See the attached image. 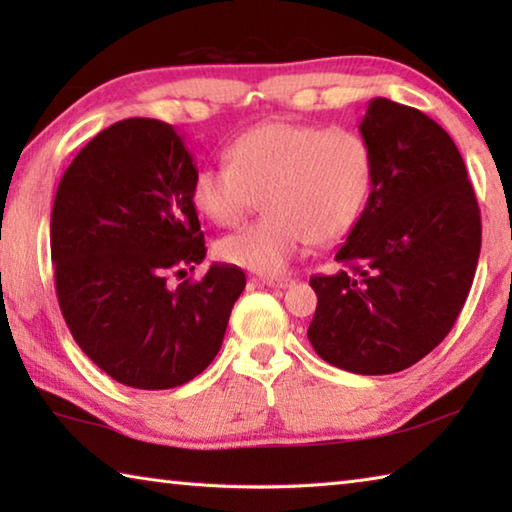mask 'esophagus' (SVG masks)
<instances>
[{"label": "esophagus", "mask_w": 512, "mask_h": 512, "mask_svg": "<svg viewBox=\"0 0 512 512\" xmlns=\"http://www.w3.org/2000/svg\"><path fill=\"white\" fill-rule=\"evenodd\" d=\"M259 282H262L264 287H271V289H289V287H293V284H296L293 277H262Z\"/></svg>", "instance_id": "34e87169"}]
</instances>
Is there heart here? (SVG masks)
Listing matches in <instances>:
<instances>
[{
	"mask_svg": "<svg viewBox=\"0 0 512 512\" xmlns=\"http://www.w3.org/2000/svg\"><path fill=\"white\" fill-rule=\"evenodd\" d=\"M228 164L196 173L192 203L205 219L235 228L259 207L266 216L223 237V262L280 275L311 241L334 244L348 235L372 189L366 137L345 126L323 128L271 119L228 146Z\"/></svg>",
	"mask_w": 512,
	"mask_h": 512,
	"instance_id": "obj_1",
	"label": "heart"
}]
</instances>
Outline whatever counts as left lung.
Masks as SVG:
<instances>
[{"instance_id": "obj_1", "label": "left lung", "mask_w": 512, "mask_h": 512, "mask_svg": "<svg viewBox=\"0 0 512 512\" xmlns=\"http://www.w3.org/2000/svg\"><path fill=\"white\" fill-rule=\"evenodd\" d=\"M372 189L343 268L309 280L307 336L320 359L357 375L418 363L454 327L481 253V212L452 137L424 112L377 97L359 126Z\"/></svg>"}]
</instances>
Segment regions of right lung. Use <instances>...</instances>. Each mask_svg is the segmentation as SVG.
I'll use <instances>...</instances> for the list:
<instances>
[{"instance_id": "obj_1", "label": "right lung", "mask_w": 512, "mask_h": 512, "mask_svg": "<svg viewBox=\"0 0 512 512\" xmlns=\"http://www.w3.org/2000/svg\"><path fill=\"white\" fill-rule=\"evenodd\" d=\"M196 173L176 128L133 117L92 137L58 183V305L79 348L124 386L164 391L201 375L246 287L232 264L169 284L207 253L192 203Z\"/></svg>"}]
</instances>
